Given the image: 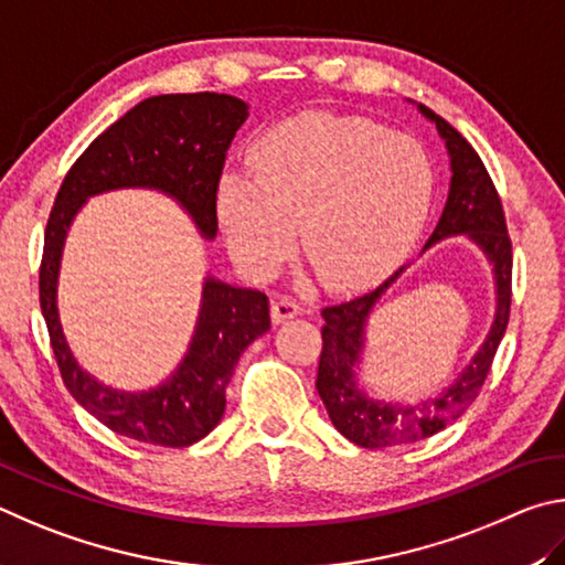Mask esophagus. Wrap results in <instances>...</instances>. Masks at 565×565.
Instances as JSON below:
<instances>
[{"instance_id":"esophagus-1","label":"esophagus","mask_w":565,"mask_h":565,"mask_svg":"<svg viewBox=\"0 0 565 565\" xmlns=\"http://www.w3.org/2000/svg\"><path fill=\"white\" fill-rule=\"evenodd\" d=\"M270 315H273V322L280 324V322H285V320L298 318V315H302V305L290 300V298H280V300L273 302Z\"/></svg>"}]
</instances>
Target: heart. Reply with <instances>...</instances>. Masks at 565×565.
<instances>
[{
	"mask_svg": "<svg viewBox=\"0 0 565 565\" xmlns=\"http://www.w3.org/2000/svg\"><path fill=\"white\" fill-rule=\"evenodd\" d=\"M253 175L223 173L217 223L235 263L267 277L300 247L324 288L364 290L417 243L434 198V168L409 136L360 116L298 114L257 138Z\"/></svg>",
	"mask_w": 565,
	"mask_h": 565,
	"instance_id": "heart-1",
	"label": "heart"
}]
</instances>
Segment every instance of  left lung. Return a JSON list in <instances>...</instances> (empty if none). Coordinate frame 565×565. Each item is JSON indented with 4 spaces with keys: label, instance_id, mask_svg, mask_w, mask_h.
<instances>
[{
    "label": "left lung",
    "instance_id": "left-lung-1",
    "mask_svg": "<svg viewBox=\"0 0 565 565\" xmlns=\"http://www.w3.org/2000/svg\"><path fill=\"white\" fill-rule=\"evenodd\" d=\"M417 108L437 126L439 136L447 143L451 163L447 205H444V213L427 245H424V250L454 235H467L471 243H477L481 253L487 255V260L493 265L497 312H493L487 340H483L479 352L473 354L454 384H449L434 399L402 407V404L370 399L360 390L358 374L354 372H358L362 360L364 328H367L370 312L380 302L382 295L392 288V282L404 273V267L387 277L377 290L322 310V354L318 382L315 384H318L320 399L338 431L364 449L427 439L447 427L451 419H457L481 392L483 380H487L491 370L493 354H497L499 342L509 324L513 257L501 198L497 188H493L487 166L481 163L479 153L473 151L467 138L451 124L444 121L441 116L434 114L431 108L422 104Z\"/></svg>",
    "mask_w": 565,
    "mask_h": 565
}]
</instances>
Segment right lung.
<instances>
[{
    "label": "right lung",
    "instance_id": "obj_1",
    "mask_svg": "<svg viewBox=\"0 0 565 565\" xmlns=\"http://www.w3.org/2000/svg\"><path fill=\"white\" fill-rule=\"evenodd\" d=\"M247 104L227 94H163L136 104L68 168L44 233L39 302L49 340L72 397L121 437L156 447H191L215 429L225 387L247 344L270 330L265 292L235 288L207 275L201 312L185 358L163 384L121 392L92 377L68 350L58 320L56 285L68 227L92 195L118 188L161 191L215 237V191L227 146L245 124Z\"/></svg>",
    "mask_w": 565,
    "mask_h": 565
}]
</instances>
